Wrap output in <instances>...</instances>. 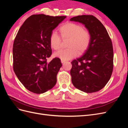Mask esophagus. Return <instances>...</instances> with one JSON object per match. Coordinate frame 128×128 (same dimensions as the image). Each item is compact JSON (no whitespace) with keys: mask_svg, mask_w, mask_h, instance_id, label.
<instances>
[{"mask_svg":"<svg viewBox=\"0 0 128 128\" xmlns=\"http://www.w3.org/2000/svg\"><path fill=\"white\" fill-rule=\"evenodd\" d=\"M61 63H64L65 62V60H61Z\"/></svg>","mask_w":128,"mask_h":128,"instance_id":"esophagus-1","label":"esophagus"}]
</instances>
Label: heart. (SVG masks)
Segmentation results:
<instances>
[{
  "instance_id": "heart-1",
  "label": "heart",
  "mask_w": 128,
  "mask_h": 128,
  "mask_svg": "<svg viewBox=\"0 0 128 128\" xmlns=\"http://www.w3.org/2000/svg\"><path fill=\"white\" fill-rule=\"evenodd\" d=\"M61 36L64 40H69L68 48L61 50L54 56L63 60L72 59L79 54L86 51L91 42V35L88 31L80 24L75 23H67L60 28ZM61 38L56 32H53L50 37V44L52 48L59 50L61 45Z\"/></svg>"
}]
</instances>
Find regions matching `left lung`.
Instances as JSON below:
<instances>
[{"mask_svg": "<svg viewBox=\"0 0 128 128\" xmlns=\"http://www.w3.org/2000/svg\"><path fill=\"white\" fill-rule=\"evenodd\" d=\"M70 21L84 25L91 35L90 45L83 55L72 62V82L86 93L97 92L109 81L113 69V49L106 28L93 15H78Z\"/></svg>", "mask_w": 128, "mask_h": 128, "instance_id": "8db88e82", "label": "left lung"}]
</instances>
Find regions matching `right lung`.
<instances>
[{
	"mask_svg": "<svg viewBox=\"0 0 128 128\" xmlns=\"http://www.w3.org/2000/svg\"><path fill=\"white\" fill-rule=\"evenodd\" d=\"M66 16L32 15L18 30L13 48V69L18 80L29 91L41 94L51 90L56 83V76L62 66L52 54L50 37Z\"/></svg>",
	"mask_w": 128,
	"mask_h": 128,
	"instance_id": "add662e5",
	"label": "right lung"
}]
</instances>
